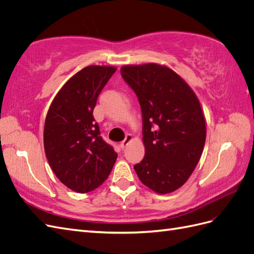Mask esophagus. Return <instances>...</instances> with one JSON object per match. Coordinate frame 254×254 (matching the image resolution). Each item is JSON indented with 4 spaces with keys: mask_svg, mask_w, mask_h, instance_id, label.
<instances>
[{
    "mask_svg": "<svg viewBox=\"0 0 254 254\" xmlns=\"http://www.w3.org/2000/svg\"><path fill=\"white\" fill-rule=\"evenodd\" d=\"M132 140V135L131 134H127L126 135V137H125V140L124 141H122L121 142V144H120V147L122 148V149H124L126 146L130 143V141Z\"/></svg>",
    "mask_w": 254,
    "mask_h": 254,
    "instance_id": "obj_1",
    "label": "esophagus"
}]
</instances>
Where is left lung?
Returning <instances> with one entry per match:
<instances>
[{"label":"left lung","instance_id":"8db88e82","mask_svg":"<svg viewBox=\"0 0 254 254\" xmlns=\"http://www.w3.org/2000/svg\"><path fill=\"white\" fill-rule=\"evenodd\" d=\"M121 74L142 111L145 156L134 171L156 193H172L187 182L201 157L206 130L200 104L170 67L125 65Z\"/></svg>","mask_w":254,"mask_h":254}]
</instances>
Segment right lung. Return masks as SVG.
I'll use <instances>...</instances> for the list:
<instances>
[{"label": "right lung", "mask_w": 254, "mask_h": 254, "mask_svg": "<svg viewBox=\"0 0 254 254\" xmlns=\"http://www.w3.org/2000/svg\"><path fill=\"white\" fill-rule=\"evenodd\" d=\"M117 68L89 65L58 92L44 124L45 156L57 178L77 193H88L108 178L118 153L101 136L93 110Z\"/></svg>", "instance_id": "add662e5"}]
</instances>
